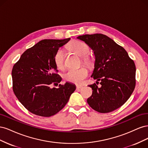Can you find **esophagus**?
Segmentation results:
<instances>
[{"mask_svg":"<svg viewBox=\"0 0 148 148\" xmlns=\"http://www.w3.org/2000/svg\"><path fill=\"white\" fill-rule=\"evenodd\" d=\"M83 88V86H79V85H77V89H81V88Z\"/></svg>","mask_w":148,"mask_h":148,"instance_id":"34e87169","label":"esophagus"}]
</instances>
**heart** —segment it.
<instances>
[{"instance_id": "b5f03b06", "label": "heart", "mask_w": 148, "mask_h": 148, "mask_svg": "<svg viewBox=\"0 0 148 148\" xmlns=\"http://www.w3.org/2000/svg\"><path fill=\"white\" fill-rule=\"evenodd\" d=\"M68 48L79 57H82L83 63L90 66L92 64V60L88 55L90 49L88 44L82 41H73L68 45ZM65 53L63 49H59L57 51L54 56V62L57 69H63L65 66ZM88 75V70L85 68H80L77 70H69L64 75L66 81L75 84H82Z\"/></svg>"}]
</instances>
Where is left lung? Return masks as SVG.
<instances>
[{
    "label": "left lung",
    "mask_w": 148,
    "mask_h": 148,
    "mask_svg": "<svg viewBox=\"0 0 148 148\" xmlns=\"http://www.w3.org/2000/svg\"><path fill=\"white\" fill-rule=\"evenodd\" d=\"M77 39L84 41L94 51L95 69L91 77L100 81L89 85L92 94L87 99L92 109L108 113L123 105L135 87L136 66L127 52L114 40L102 34H84Z\"/></svg>",
    "instance_id": "obj_1"
}]
</instances>
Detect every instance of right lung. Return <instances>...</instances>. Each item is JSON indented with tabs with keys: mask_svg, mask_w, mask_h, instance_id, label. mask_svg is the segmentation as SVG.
Wrapping results in <instances>:
<instances>
[{
	"mask_svg": "<svg viewBox=\"0 0 148 148\" xmlns=\"http://www.w3.org/2000/svg\"><path fill=\"white\" fill-rule=\"evenodd\" d=\"M70 39L41 40L24 52L13 65V91L30 112L46 117L56 114L64 108L76 89L75 85L69 82L51 88L52 84L62 81L57 73L54 56Z\"/></svg>",
	"mask_w": 148,
	"mask_h": 148,
	"instance_id": "right-lung-1",
	"label": "right lung"
}]
</instances>
